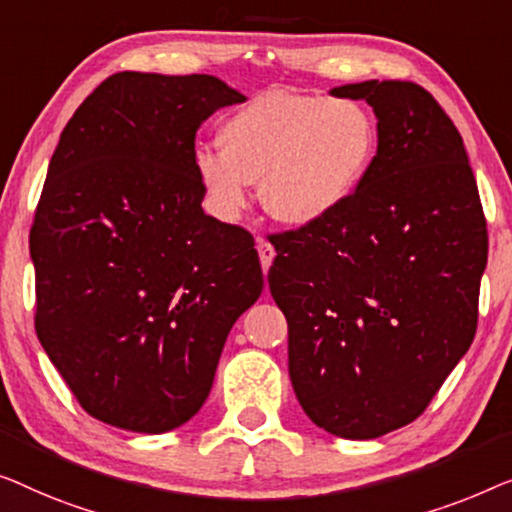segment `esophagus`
Instances as JSON below:
<instances>
[{
    "label": "esophagus",
    "mask_w": 512,
    "mask_h": 512,
    "mask_svg": "<svg viewBox=\"0 0 512 512\" xmlns=\"http://www.w3.org/2000/svg\"><path fill=\"white\" fill-rule=\"evenodd\" d=\"M257 253H259V264H262V269L266 273L271 269V262H273V257H276V250H273L269 241L257 239Z\"/></svg>",
    "instance_id": "esophagus-1"
}]
</instances>
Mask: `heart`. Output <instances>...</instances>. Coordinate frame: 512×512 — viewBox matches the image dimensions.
Here are the masks:
<instances>
[{"instance_id":"b5f03b06","label":"heart","mask_w":512,"mask_h":512,"mask_svg":"<svg viewBox=\"0 0 512 512\" xmlns=\"http://www.w3.org/2000/svg\"><path fill=\"white\" fill-rule=\"evenodd\" d=\"M222 148L204 146L194 171L208 204L232 220L248 206L250 185L262 181L271 218L308 227L348 201L369 171L378 127L355 99L297 92H262L229 115Z\"/></svg>"}]
</instances>
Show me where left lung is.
Masks as SVG:
<instances>
[{"instance_id":"1","label":"left lung","mask_w":512,"mask_h":512,"mask_svg":"<svg viewBox=\"0 0 512 512\" xmlns=\"http://www.w3.org/2000/svg\"><path fill=\"white\" fill-rule=\"evenodd\" d=\"M378 150L355 194L280 234L269 269L306 415L341 438H378L424 413L478 327L487 222L455 122L422 85L364 81Z\"/></svg>"}]
</instances>
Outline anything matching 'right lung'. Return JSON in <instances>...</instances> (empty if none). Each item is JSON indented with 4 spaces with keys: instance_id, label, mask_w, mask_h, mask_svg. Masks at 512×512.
Wrapping results in <instances>:
<instances>
[{
    "instance_id": "add662e5",
    "label": "right lung",
    "mask_w": 512,
    "mask_h": 512,
    "mask_svg": "<svg viewBox=\"0 0 512 512\" xmlns=\"http://www.w3.org/2000/svg\"><path fill=\"white\" fill-rule=\"evenodd\" d=\"M208 74L120 71L64 127L30 232L37 336L85 413L162 434L204 406L262 294L255 241L201 208L194 136L243 102Z\"/></svg>"
}]
</instances>
